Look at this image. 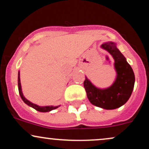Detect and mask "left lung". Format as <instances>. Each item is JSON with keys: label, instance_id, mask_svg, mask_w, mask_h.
<instances>
[{"label": "left lung", "instance_id": "obj_1", "mask_svg": "<svg viewBox=\"0 0 149 149\" xmlns=\"http://www.w3.org/2000/svg\"><path fill=\"white\" fill-rule=\"evenodd\" d=\"M101 47L110 53L115 60L114 66L117 73L115 82L109 88L99 89L85 77L83 85L91 104L104 109H115L125 104L130 97L134 85V74L116 43L105 42Z\"/></svg>", "mask_w": 149, "mask_h": 149}]
</instances>
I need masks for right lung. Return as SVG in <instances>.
Here are the masks:
<instances>
[{
	"label": "right lung",
	"mask_w": 149,
	"mask_h": 149,
	"mask_svg": "<svg viewBox=\"0 0 149 149\" xmlns=\"http://www.w3.org/2000/svg\"><path fill=\"white\" fill-rule=\"evenodd\" d=\"M20 74L19 71L18 72V89H19V93L20 97H21L22 100L24 101L25 104H26L27 105H29V107L33 108L34 109L40 112H49L50 111L54 110V109H57L58 107H52V106H47V107H40V106H38L36 104H33L32 102H29V100H27L24 97L23 93L22 91V86H21V83H20Z\"/></svg>",
	"instance_id": "add662e5"
}]
</instances>
